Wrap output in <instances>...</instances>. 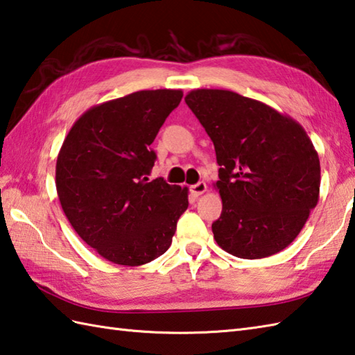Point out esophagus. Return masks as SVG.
Returning a JSON list of instances; mask_svg holds the SVG:
<instances>
[{"label": "esophagus", "instance_id": "34e87169", "mask_svg": "<svg viewBox=\"0 0 355 355\" xmlns=\"http://www.w3.org/2000/svg\"><path fill=\"white\" fill-rule=\"evenodd\" d=\"M206 191H207V184L205 182H200L197 184L191 186V193L193 197H200V195H202Z\"/></svg>", "mask_w": 355, "mask_h": 355}]
</instances>
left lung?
<instances>
[{"label": "left lung", "mask_w": 355, "mask_h": 355, "mask_svg": "<svg viewBox=\"0 0 355 355\" xmlns=\"http://www.w3.org/2000/svg\"><path fill=\"white\" fill-rule=\"evenodd\" d=\"M184 101L221 166L218 245L243 259L284 250L319 201L320 162L308 134L294 119L229 89H192Z\"/></svg>", "instance_id": "1"}]
</instances>
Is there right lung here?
Segmentation results:
<instances>
[{
    "mask_svg": "<svg viewBox=\"0 0 355 355\" xmlns=\"http://www.w3.org/2000/svg\"><path fill=\"white\" fill-rule=\"evenodd\" d=\"M182 89H143L82 114L62 143L56 191L71 227L102 258L143 266L168 250L187 187L149 180L150 143L178 107Z\"/></svg>",
    "mask_w": 355,
    "mask_h": 355,
    "instance_id": "add662e5",
    "label": "right lung"
}]
</instances>
